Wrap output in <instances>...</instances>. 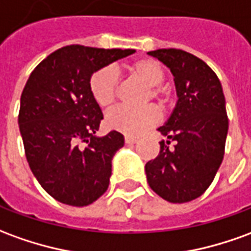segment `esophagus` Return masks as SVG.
<instances>
[{
    "label": "esophagus",
    "mask_w": 251,
    "mask_h": 251,
    "mask_svg": "<svg viewBox=\"0 0 251 251\" xmlns=\"http://www.w3.org/2000/svg\"><path fill=\"white\" fill-rule=\"evenodd\" d=\"M125 143L126 144H136L137 143V138L130 137V136H125Z\"/></svg>",
    "instance_id": "34e87169"
}]
</instances>
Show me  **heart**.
Segmentation results:
<instances>
[{"label":"heart","instance_id":"heart-1","mask_svg":"<svg viewBox=\"0 0 251 251\" xmlns=\"http://www.w3.org/2000/svg\"><path fill=\"white\" fill-rule=\"evenodd\" d=\"M126 72L130 80L145 87L143 94V103L153 100L157 107L164 108L168 106V91L160 84L164 80V71L159 62L151 58H141L126 65ZM120 81L118 76L111 68H100L91 75L89 92L95 103L101 108H110L118 96ZM160 120L157 108L152 104L138 108L117 107L110 111L106 117V125L108 129L120 131L127 136H137L144 130L156 125Z\"/></svg>","mask_w":251,"mask_h":251}]
</instances>
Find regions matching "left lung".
<instances>
[{"label":"left lung","mask_w":251,"mask_h":251,"mask_svg":"<svg viewBox=\"0 0 251 251\" xmlns=\"http://www.w3.org/2000/svg\"><path fill=\"white\" fill-rule=\"evenodd\" d=\"M174 75L178 101L157 130L160 152L145 164L151 189L175 204L199 199L209 187L223 162L228 117L216 73L202 59L179 49L150 51ZM175 141V148L168 144Z\"/></svg>","instance_id":"left-lung-1"}]
</instances>
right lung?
Here are the masks:
<instances>
[{
	"instance_id": "1",
	"label": "right lung",
	"mask_w": 251,
	"mask_h": 251,
	"mask_svg": "<svg viewBox=\"0 0 251 251\" xmlns=\"http://www.w3.org/2000/svg\"><path fill=\"white\" fill-rule=\"evenodd\" d=\"M133 52L71 45L51 52L28 77L19 111L25 157L40 186L62 204L85 206L107 190L113 156L125 140L115 130L95 136L103 114L89 78Z\"/></svg>"
}]
</instances>
